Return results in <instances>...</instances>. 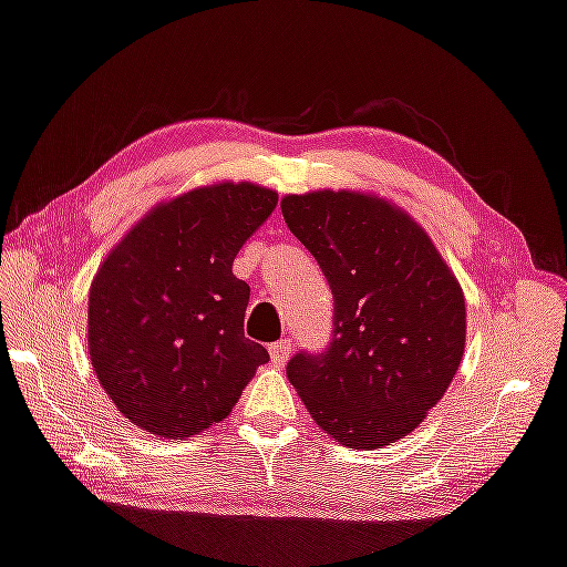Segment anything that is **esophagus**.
Here are the masks:
<instances>
[{"instance_id":"esophagus-1","label":"esophagus","mask_w":567,"mask_h":567,"mask_svg":"<svg viewBox=\"0 0 567 567\" xmlns=\"http://www.w3.org/2000/svg\"><path fill=\"white\" fill-rule=\"evenodd\" d=\"M268 351H271V361L276 367H284L286 361H289L291 357V339H281L276 341V344L268 347Z\"/></svg>"}]
</instances>
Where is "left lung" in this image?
<instances>
[{"mask_svg": "<svg viewBox=\"0 0 567 567\" xmlns=\"http://www.w3.org/2000/svg\"><path fill=\"white\" fill-rule=\"evenodd\" d=\"M286 226L333 293V339L286 374L323 432L379 450L424 422L465 354V293L410 213L371 193L284 196Z\"/></svg>", "mask_w": 567, "mask_h": 567, "instance_id": "1", "label": "left lung"}]
</instances>
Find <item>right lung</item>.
<instances>
[{
  "mask_svg": "<svg viewBox=\"0 0 567 567\" xmlns=\"http://www.w3.org/2000/svg\"><path fill=\"white\" fill-rule=\"evenodd\" d=\"M278 193L213 183L157 203L100 264L87 299L92 369L141 430L185 440L223 422L268 351L246 339L234 258Z\"/></svg>",
  "mask_w": 567,
  "mask_h": 567,
  "instance_id": "add662e5",
  "label": "right lung"
}]
</instances>
